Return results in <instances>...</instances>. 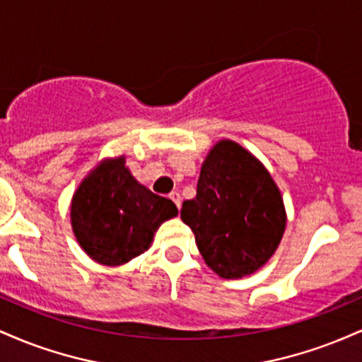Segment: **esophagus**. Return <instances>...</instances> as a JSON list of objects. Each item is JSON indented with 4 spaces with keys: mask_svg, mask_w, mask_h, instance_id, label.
I'll use <instances>...</instances> for the list:
<instances>
[{
    "mask_svg": "<svg viewBox=\"0 0 362 362\" xmlns=\"http://www.w3.org/2000/svg\"><path fill=\"white\" fill-rule=\"evenodd\" d=\"M170 199H172V201L175 202V204H177L178 209H180V204H182V197H180V194H178V192H172V194H170Z\"/></svg>",
    "mask_w": 362,
    "mask_h": 362,
    "instance_id": "1",
    "label": "esophagus"
}]
</instances>
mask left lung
Masks as SVG:
<instances>
[{
	"instance_id": "obj_1",
	"label": "left lung",
	"mask_w": 362,
	"mask_h": 362,
	"mask_svg": "<svg viewBox=\"0 0 362 362\" xmlns=\"http://www.w3.org/2000/svg\"><path fill=\"white\" fill-rule=\"evenodd\" d=\"M180 216L207 267L223 279H240L264 267L288 221L269 170L231 139L218 141L207 153L197 195L182 204Z\"/></svg>"
}]
</instances>
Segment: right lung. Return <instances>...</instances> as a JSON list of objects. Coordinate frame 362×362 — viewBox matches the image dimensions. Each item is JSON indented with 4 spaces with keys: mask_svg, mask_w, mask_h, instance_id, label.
I'll list each match as a JSON object with an SVG mask.
<instances>
[{
    "mask_svg": "<svg viewBox=\"0 0 362 362\" xmlns=\"http://www.w3.org/2000/svg\"><path fill=\"white\" fill-rule=\"evenodd\" d=\"M177 214L170 199L153 194L132 177L124 155L102 160L71 199L76 242L105 267H119L146 252L160 224Z\"/></svg>",
    "mask_w": 362,
    "mask_h": 362,
    "instance_id": "add662e5",
    "label": "right lung"
}]
</instances>
